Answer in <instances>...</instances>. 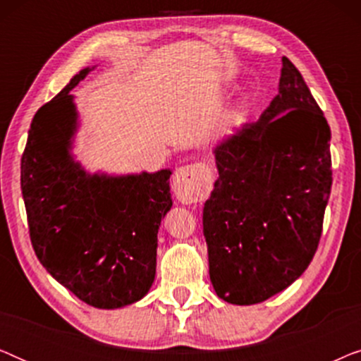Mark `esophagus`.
<instances>
[{"label": "esophagus", "mask_w": 361, "mask_h": 361, "mask_svg": "<svg viewBox=\"0 0 361 361\" xmlns=\"http://www.w3.org/2000/svg\"><path fill=\"white\" fill-rule=\"evenodd\" d=\"M172 189L182 204H197L207 199L212 190V171L209 166L195 162V164L182 166L176 171Z\"/></svg>", "instance_id": "34e87169"}]
</instances>
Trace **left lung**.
Listing matches in <instances>:
<instances>
[{"label": "left lung", "mask_w": 361, "mask_h": 361, "mask_svg": "<svg viewBox=\"0 0 361 361\" xmlns=\"http://www.w3.org/2000/svg\"><path fill=\"white\" fill-rule=\"evenodd\" d=\"M214 154L219 179L204 205L210 281L225 302H263L307 269L332 187L330 126L288 57L259 120Z\"/></svg>", "instance_id": "left-lung-1"}]
</instances>
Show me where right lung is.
<instances>
[{"label": "right lung", "mask_w": 361, "mask_h": 361, "mask_svg": "<svg viewBox=\"0 0 361 361\" xmlns=\"http://www.w3.org/2000/svg\"><path fill=\"white\" fill-rule=\"evenodd\" d=\"M92 68L34 115L21 190L32 248L47 273L88 305L118 309L154 283L157 230L172 207L171 171L88 174L73 159L78 115L71 90Z\"/></svg>", "instance_id": "add662e5"}]
</instances>
